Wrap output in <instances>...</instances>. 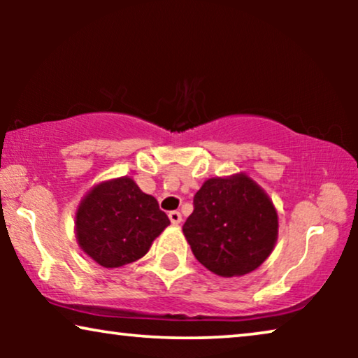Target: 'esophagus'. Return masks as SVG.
<instances>
[{
	"mask_svg": "<svg viewBox=\"0 0 358 358\" xmlns=\"http://www.w3.org/2000/svg\"><path fill=\"white\" fill-rule=\"evenodd\" d=\"M169 220L173 224H179L182 222V215H180L178 210H173V212H169Z\"/></svg>",
	"mask_w": 358,
	"mask_h": 358,
	"instance_id": "esophagus-1",
	"label": "esophagus"
}]
</instances>
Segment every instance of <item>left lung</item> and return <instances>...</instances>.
I'll list each match as a JSON object with an SVG mask.
<instances>
[{
	"mask_svg": "<svg viewBox=\"0 0 358 358\" xmlns=\"http://www.w3.org/2000/svg\"><path fill=\"white\" fill-rule=\"evenodd\" d=\"M182 231L202 266L217 275L238 277L271 256L278 217L262 187L241 173L205 180Z\"/></svg>",
	"mask_w": 358,
	"mask_h": 358,
	"instance_id": "8db88e82",
	"label": "left lung"
}]
</instances>
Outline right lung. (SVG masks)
I'll list each match as a JSON object with an SVG mask.
<instances>
[{
  "instance_id": "obj_1",
  "label": "right lung",
  "mask_w": 358,
  "mask_h": 358,
  "mask_svg": "<svg viewBox=\"0 0 358 358\" xmlns=\"http://www.w3.org/2000/svg\"><path fill=\"white\" fill-rule=\"evenodd\" d=\"M169 223L158 200L125 176L97 184L85 195L75 228L83 251L99 266L114 268L143 257Z\"/></svg>"
}]
</instances>
